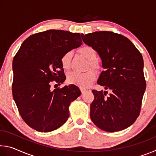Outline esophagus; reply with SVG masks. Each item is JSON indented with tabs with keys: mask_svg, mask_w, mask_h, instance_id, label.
Masks as SVG:
<instances>
[{
	"mask_svg": "<svg viewBox=\"0 0 156 156\" xmlns=\"http://www.w3.org/2000/svg\"><path fill=\"white\" fill-rule=\"evenodd\" d=\"M80 91H81V93H82V94H84V92L86 91V89H80Z\"/></svg>",
	"mask_w": 156,
	"mask_h": 156,
	"instance_id": "34e87169",
	"label": "esophagus"
}]
</instances>
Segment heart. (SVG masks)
Here are the masks:
<instances>
[{"label":"heart","instance_id":"b5f03b06","mask_svg":"<svg viewBox=\"0 0 156 156\" xmlns=\"http://www.w3.org/2000/svg\"><path fill=\"white\" fill-rule=\"evenodd\" d=\"M79 52L89 60L90 67L98 69H99L100 65L98 62L96 61L97 57V53L93 47L90 46H83L79 49ZM72 57V52H67L62 57L61 63L62 67L65 69L69 67L70 60ZM96 78V74L94 71L89 70L85 73H78V72H70L67 76V81L68 83L75 84L76 86L80 87L81 88H86L93 83Z\"/></svg>","mask_w":156,"mask_h":156}]
</instances>
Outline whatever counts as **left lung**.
<instances>
[{"label":"left lung","instance_id":"left-lung-1","mask_svg":"<svg viewBox=\"0 0 156 156\" xmlns=\"http://www.w3.org/2000/svg\"><path fill=\"white\" fill-rule=\"evenodd\" d=\"M84 43L96 50L102 71L97 83L107 91L92 90V122L102 130L115 132L129 127L140 112L145 83L142 54L130 40L112 31H95L84 35Z\"/></svg>","mask_w":156,"mask_h":156}]
</instances>
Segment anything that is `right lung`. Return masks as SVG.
<instances>
[{"instance_id": "right-lung-1", "label": "right lung", "mask_w": 156, "mask_h": 156, "mask_svg": "<svg viewBox=\"0 0 156 156\" xmlns=\"http://www.w3.org/2000/svg\"><path fill=\"white\" fill-rule=\"evenodd\" d=\"M82 43L79 33L50 30L30 36L21 44L13 60L12 94L31 128L50 132L67 120L69 107L80 96V89L70 84L51 90L50 82L64 83L62 57Z\"/></svg>"}]
</instances>
